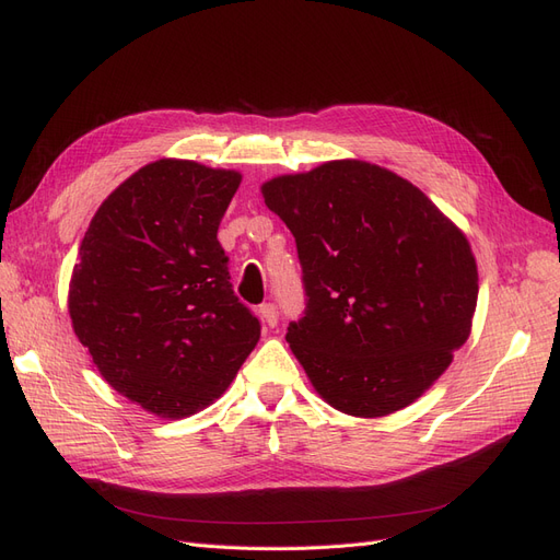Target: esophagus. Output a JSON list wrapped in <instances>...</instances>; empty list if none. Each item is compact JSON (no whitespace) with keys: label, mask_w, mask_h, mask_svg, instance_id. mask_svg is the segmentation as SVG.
I'll use <instances>...</instances> for the list:
<instances>
[{"label":"esophagus","mask_w":560,"mask_h":560,"mask_svg":"<svg viewBox=\"0 0 560 560\" xmlns=\"http://www.w3.org/2000/svg\"><path fill=\"white\" fill-rule=\"evenodd\" d=\"M259 317L266 327H276L280 317L276 303H264V306H259Z\"/></svg>","instance_id":"esophagus-1"}]
</instances>
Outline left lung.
I'll return each mask as SVG.
<instances>
[{"label": "left lung", "instance_id": "8db88e82", "mask_svg": "<svg viewBox=\"0 0 560 560\" xmlns=\"http://www.w3.org/2000/svg\"><path fill=\"white\" fill-rule=\"evenodd\" d=\"M296 238L306 313L287 343L317 395L358 418L413 404L471 331L477 261L418 186L366 161L261 184Z\"/></svg>", "mask_w": 560, "mask_h": 560}]
</instances>
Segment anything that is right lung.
<instances>
[{"mask_svg":"<svg viewBox=\"0 0 560 560\" xmlns=\"http://www.w3.org/2000/svg\"><path fill=\"white\" fill-rule=\"evenodd\" d=\"M241 179L154 161L116 186L81 241L72 329L100 376L159 418L194 416L222 397L261 336L217 241Z\"/></svg>","mask_w":560,"mask_h":560,"instance_id":"obj_1","label":"right lung"}]
</instances>
